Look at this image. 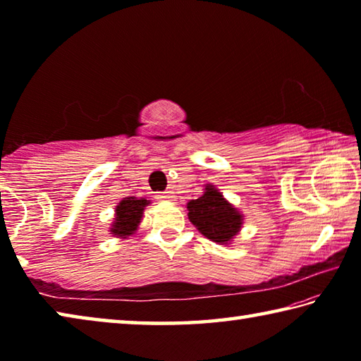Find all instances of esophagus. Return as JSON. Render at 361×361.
Instances as JSON below:
<instances>
[{
	"label": "esophagus",
	"mask_w": 361,
	"mask_h": 361,
	"mask_svg": "<svg viewBox=\"0 0 361 361\" xmlns=\"http://www.w3.org/2000/svg\"><path fill=\"white\" fill-rule=\"evenodd\" d=\"M157 199H161V200H173V192L172 191L161 192V194L157 195Z\"/></svg>",
	"instance_id": "1"
}]
</instances>
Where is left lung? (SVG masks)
<instances>
[{
	"instance_id": "1",
	"label": "left lung",
	"mask_w": 361,
	"mask_h": 361,
	"mask_svg": "<svg viewBox=\"0 0 361 361\" xmlns=\"http://www.w3.org/2000/svg\"><path fill=\"white\" fill-rule=\"evenodd\" d=\"M188 216L200 234L216 243H228L240 229L242 215L209 185L204 195L188 204Z\"/></svg>"
}]
</instances>
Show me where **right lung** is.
I'll return each mask as SVG.
<instances>
[{"label":"right lung","mask_w":361,"mask_h":361,"mask_svg":"<svg viewBox=\"0 0 361 361\" xmlns=\"http://www.w3.org/2000/svg\"><path fill=\"white\" fill-rule=\"evenodd\" d=\"M149 202L146 199L126 197L116 207V221L111 228V234L118 237H126L137 231V226L142 219L145 207Z\"/></svg>","instance_id":"obj_1"}]
</instances>
